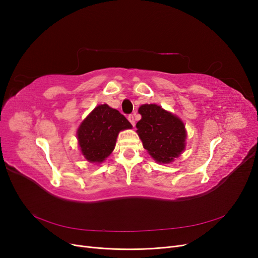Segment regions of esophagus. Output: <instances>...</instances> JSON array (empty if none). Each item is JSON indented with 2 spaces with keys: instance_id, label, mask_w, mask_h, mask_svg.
Instances as JSON below:
<instances>
[{
  "instance_id": "1",
  "label": "esophagus",
  "mask_w": 258,
  "mask_h": 258,
  "mask_svg": "<svg viewBox=\"0 0 258 258\" xmlns=\"http://www.w3.org/2000/svg\"><path fill=\"white\" fill-rule=\"evenodd\" d=\"M128 119H129V121L131 122L132 126H135V124H136V118H135V115H134V114L129 115V116H128Z\"/></svg>"
}]
</instances>
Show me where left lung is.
Wrapping results in <instances>:
<instances>
[{
  "label": "left lung",
  "instance_id": "8db88e82",
  "mask_svg": "<svg viewBox=\"0 0 258 258\" xmlns=\"http://www.w3.org/2000/svg\"><path fill=\"white\" fill-rule=\"evenodd\" d=\"M139 113L142 118L137 122V132L148 154L160 163L178 157L185 150L184 122L157 104H143Z\"/></svg>",
  "mask_w": 258,
  "mask_h": 258
}]
</instances>
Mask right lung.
Returning a JSON list of instances; mask_svg holds the SVG:
<instances>
[{"instance_id":"add662e5","label":"right lung","mask_w":258,"mask_h":258,"mask_svg":"<svg viewBox=\"0 0 258 258\" xmlns=\"http://www.w3.org/2000/svg\"><path fill=\"white\" fill-rule=\"evenodd\" d=\"M132 124L118 111L101 104L81 123L77 140L84 157L90 162H102L113 152L121 130L131 129Z\"/></svg>"}]
</instances>
